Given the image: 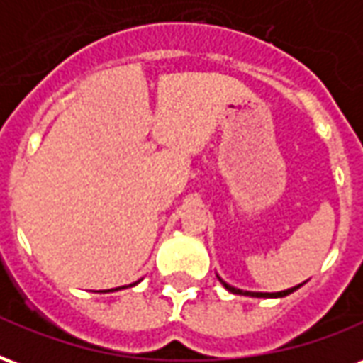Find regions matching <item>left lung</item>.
Wrapping results in <instances>:
<instances>
[{
  "mask_svg": "<svg viewBox=\"0 0 363 363\" xmlns=\"http://www.w3.org/2000/svg\"><path fill=\"white\" fill-rule=\"evenodd\" d=\"M218 280H220L221 286L228 289V291H231V294H237V296H249V297H286V296H289V294H294L296 289H299L305 284L303 281V284L294 286V288H289V289H284V291H274V294H268V291H245V289H239V288H235V286L228 284V281H223L220 276H218Z\"/></svg>",
  "mask_w": 363,
  "mask_h": 363,
  "instance_id": "8db88e82",
  "label": "left lung"
}]
</instances>
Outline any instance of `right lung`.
<instances>
[{
    "label": "right lung",
    "instance_id": "obj_1",
    "mask_svg": "<svg viewBox=\"0 0 363 363\" xmlns=\"http://www.w3.org/2000/svg\"><path fill=\"white\" fill-rule=\"evenodd\" d=\"M138 281H140V280H138ZM138 281H134V284H130V286H135V284H138Z\"/></svg>",
    "mask_w": 363,
    "mask_h": 363
}]
</instances>
